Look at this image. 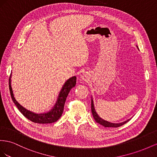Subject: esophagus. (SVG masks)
<instances>
[{"mask_svg":"<svg viewBox=\"0 0 157 157\" xmlns=\"http://www.w3.org/2000/svg\"><path fill=\"white\" fill-rule=\"evenodd\" d=\"M81 78H82V79L83 80H84V81H86V80L87 79V76L86 75H85V74H83V75L81 76Z\"/></svg>","mask_w":157,"mask_h":157,"instance_id":"34e87169","label":"esophagus"}]
</instances>
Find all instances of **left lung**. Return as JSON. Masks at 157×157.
Listing matches in <instances>:
<instances>
[{
	"label": "left lung",
	"mask_w": 157,
	"mask_h": 157,
	"mask_svg": "<svg viewBox=\"0 0 157 157\" xmlns=\"http://www.w3.org/2000/svg\"><path fill=\"white\" fill-rule=\"evenodd\" d=\"M91 112H92V114L93 116V118L95 119V120L96 122L98 124H101L102 126H103L105 127H112V128H118L120 127L122 125L125 124L126 123H127L129 120H128L126 121H125L124 122L122 123H119V124H113V123H110L109 122H107L106 120H104L103 119H102L101 118L99 117V116L97 114V113H96L95 107H94V105H93V99H91Z\"/></svg>",
	"instance_id": "1"
}]
</instances>
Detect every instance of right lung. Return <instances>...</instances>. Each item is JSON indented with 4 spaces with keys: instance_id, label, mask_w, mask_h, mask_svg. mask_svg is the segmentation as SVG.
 <instances>
[{
    "instance_id": "1",
    "label": "right lung",
    "mask_w": 157,
    "mask_h": 157,
    "mask_svg": "<svg viewBox=\"0 0 157 157\" xmlns=\"http://www.w3.org/2000/svg\"><path fill=\"white\" fill-rule=\"evenodd\" d=\"M76 78L75 76L70 78L68 80L64 85L63 87H62L61 91L60 92L59 98L56 101V103L54 106L53 109L47 113H44L41 114H35L33 113L26 110L23 106H21L17 101L15 99L14 97V94H13L12 89L11 87V81H10V76L9 78V89H10V95L12 97V99L14 104L17 106V108L21 112V113L23 114L25 118L28 120H31V122L37 124H50L55 122L59 120L63 113L64 108V104L66 100V97H68V93L70 91L75 87L76 84Z\"/></svg>"
}]
</instances>
